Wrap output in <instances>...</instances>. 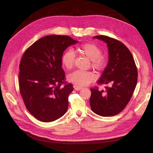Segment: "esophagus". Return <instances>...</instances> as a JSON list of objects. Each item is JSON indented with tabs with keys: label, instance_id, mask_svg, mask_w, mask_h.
Instances as JSON below:
<instances>
[{
	"label": "esophagus",
	"instance_id": "obj_1",
	"mask_svg": "<svg viewBox=\"0 0 153 153\" xmlns=\"http://www.w3.org/2000/svg\"><path fill=\"white\" fill-rule=\"evenodd\" d=\"M73 88H74V89L76 90V91H79V90L82 89V87H79V86L76 85H73Z\"/></svg>",
	"mask_w": 153,
	"mask_h": 153
}]
</instances>
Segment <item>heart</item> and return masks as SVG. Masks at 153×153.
<instances>
[{"mask_svg": "<svg viewBox=\"0 0 153 153\" xmlns=\"http://www.w3.org/2000/svg\"><path fill=\"white\" fill-rule=\"evenodd\" d=\"M80 54L84 55L91 60V66L97 71H102L107 65V59L101 55L102 48L100 46L91 42L82 44L78 48ZM75 54L71 49H68L64 52L61 57L62 66L68 70H70L75 65ZM68 80L78 86H85L96 79L94 72L77 70L69 74L68 76Z\"/></svg>", "mask_w": 153, "mask_h": 153, "instance_id": "1", "label": "heart"}]
</instances>
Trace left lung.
<instances>
[{
  "instance_id": "left-lung-1",
  "label": "left lung",
  "mask_w": 153,
  "mask_h": 153,
  "mask_svg": "<svg viewBox=\"0 0 153 153\" xmlns=\"http://www.w3.org/2000/svg\"><path fill=\"white\" fill-rule=\"evenodd\" d=\"M94 38L107 43L108 63L97 83L108 86L105 87V91L98 90L97 86L91 88L90 105L96 114L114 116L123 111L131 98L137 82V68L130 51L121 41L104 35Z\"/></svg>"
}]
</instances>
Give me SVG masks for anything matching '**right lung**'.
I'll return each instance as SVG.
<instances>
[{"mask_svg": "<svg viewBox=\"0 0 153 153\" xmlns=\"http://www.w3.org/2000/svg\"><path fill=\"white\" fill-rule=\"evenodd\" d=\"M77 41L68 36L41 38L27 48L21 59L19 89L29 112L48 123L62 117L68 108L73 85L66 81L62 68L64 51Z\"/></svg>", "mask_w": 153, "mask_h": 153, "instance_id": "add662e5", "label": "right lung"}]
</instances>
